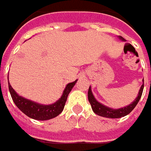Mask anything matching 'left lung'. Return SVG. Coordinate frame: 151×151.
Returning a JSON list of instances; mask_svg holds the SVG:
<instances>
[{
    "label": "left lung",
    "mask_w": 151,
    "mask_h": 151,
    "mask_svg": "<svg viewBox=\"0 0 151 151\" xmlns=\"http://www.w3.org/2000/svg\"><path fill=\"white\" fill-rule=\"evenodd\" d=\"M119 38L122 41L125 40L122 37H119ZM143 89H144V80H143V84H142L141 89L139 90L138 96L137 97V99L131 104L126 106L124 108H121V109H113L112 108H109L107 106L102 104L99 102H98L92 93L90 86H89V91H88V99H89V104L91 105V108L93 109V113L95 114H97L99 116H101V117H109V118H120V117H124L126 115L129 114L133 109H135V107L137 106L140 99H141V95H142Z\"/></svg>",
    "instance_id": "left-lung-1"
}]
</instances>
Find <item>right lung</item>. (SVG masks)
<instances>
[{
  "label": "right lung",
  "instance_id": "add662e5",
  "mask_svg": "<svg viewBox=\"0 0 151 151\" xmlns=\"http://www.w3.org/2000/svg\"><path fill=\"white\" fill-rule=\"evenodd\" d=\"M76 81L77 80L66 85L62 97L56 103H54L52 104H49V105L40 104L38 103L29 100L25 98H23L22 96H19L18 93L14 91V89L11 87L10 83H8V86H9V90H10L11 98L15 104V105L18 107V109L20 111H22L25 115L33 119L39 120V121H45V120L52 119L53 117H57L63 111L68 94L71 91Z\"/></svg>",
  "mask_w": 151,
  "mask_h": 151
}]
</instances>
